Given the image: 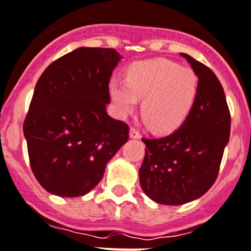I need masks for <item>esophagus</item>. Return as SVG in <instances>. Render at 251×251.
<instances>
[{
  "label": "esophagus",
  "instance_id": "obj_1",
  "mask_svg": "<svg viewBox=\"0 0 251 251\" xmlns=\"http://www.w3.org/2000/svg\"><path fill=\"white\" fill-rule=\"evenodd\" d=\"M129 136L131 139H140V134H139V131L136 129H130V132H129Z\"/></svg>",
  "mask_w": 251,
  "mask_h": 251
}]
</instances>
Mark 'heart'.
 <instances>
[{
	"instance_id": "1",
	"label": "heart",
	"mask_w": 251,
	"mask_h": 251,
	"mask_svg": "<svg viewBox=\"0 0 251 251\" xmlns=\"http://www.w3.org/2000/svg\"><path fill=\"white\" fill-rule=\"evenodd\" d=\"M109 94L121 116L134 112L143 100L142 113L155 131L177 129L186 120L198 94V76L193 69L165 58L132 65L127 79L113 77Z\"/></svg>"
}]
</instances>
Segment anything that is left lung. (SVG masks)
I'll list each match as a JSON object with an SVG mask.
<instances>
[{
  "mask_svg": "<svg viewBox=\"0 0 251 251\" xmlns=\"http://www.w3.org/2000/svg\"><path fill=\"white\" fill-rule=\"evenodd\" d=\"M198 76L190 113L171 135L145 139L139 170L142 189L151 201L181 205L203 197L214 184L229 140L231 116L218 77L209 67L181 53Z\"/></svg>",
  "mask_w": 251,
  "mask_h": 251,
  "instance_id": "8db88e82",
  "label": "left lung"
}]
</instances>
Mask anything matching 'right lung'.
Instances as JSON below:
<instances>
[{"label": "right lung", "mask_w": 251, "mask_h": 251, "mask_svg": "<svg viewBox=\"0 0 251 251\" xmlns=\"http://www.w3.org/2000/svg\"><path fill=\"white\" fill-rule=\"evenodd\" d=\"M121 58L113 48L80 47L37 81L24 136L33 174L48 193L75 198L93 190L127 142V125L106 109L109 77Z\"/></svg>", "instance_id": "add662e5"}]
</instances>
